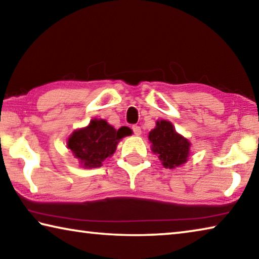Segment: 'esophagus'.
Instances as JSON below:
<instances>
[{
	"instance_id": "obj_1",
	"label": "esophagus",
	"mask_w": 259,
	"mask_h": 259,
	"mask_svg": "<svg viewBox=\"0 0 259 259\" xmlns=\"http://www.w3.org/2000/svg\"><path fill=\"white\" fill-rule=\"evenodd\" d=\"M133 130H134V133H135V135H137V136H139L140 134H142V129H140V126L139 125H133Z\"/></svg>"
}]
</instances>
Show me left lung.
<instances>
[{"label":"left lung","mask_w":259,"mask_h":259,"mask_svg":"<svg viewBox=\"0 0 259 259\" xmlns=\"http://www.w3.org/2000/svg\"><path fill=\"white\" fill-rule=\"evenodd\" d=\"M148 139L153 153L157 154L164 168H176L187 161L191 143L176 133L171 122L156 121V126L150 131Z\"/></svg>","instance_id":"left-lung-1"}]
</instances>
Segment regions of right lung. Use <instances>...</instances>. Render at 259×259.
<instances>
[{
  "label": "right lung",
  "mask_w": 259,
  "mask_h": 259,
  "mask_svg": "<svg viewBox=\"0 0 259 259\" xmlns=\"http://www.w3.org/2000/svg\"><path fill=\"white\" fill-rule=\"evenodd\" d=\"M133 134L129 128L119 130L102 119H94L85 128L75 130L69 136L67 147L84 168H97L116 150L120 140Z\"/></svg>",
  "instance_id": "add662e5"
}]
</instances>
